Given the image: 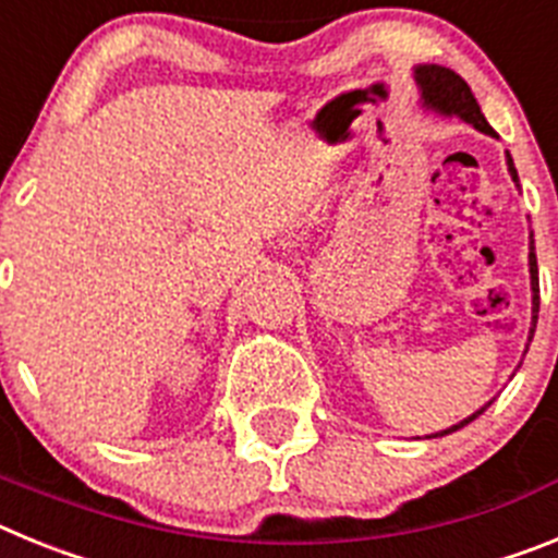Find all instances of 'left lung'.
Masks as SVG:
<instances>
[{"instance_id":"8db88e82","label":"left lung","mask_w":558,"mask_h":558,"mask_svg":"<svg viewBox=\"0 0 558 558\" xmlns=\"http://www.w3.org/2000/svg\"><path fill=\"white\" fill-rule=\"evenodd\" d=\"M416 83L422 86V97H425V106L436 108V111L441 113H458L463 122H470V125H475L477 131L489 133V136H495V131H492V125L486 122V117L481 113V106H477L475 95H472V88L466 86V81H463L461 75H456L452 69H445V66H436V63H430V66H418L416 69ZM509 172L511 179L517 181V170H514V161H511L509 156ZM536 254H534V245H531V288H534V327H536V313H539V279H536ZM534 327H531V338H534ZM489 405H483L481 411H475L472 416H466L463 422H458V425H452L450 430H441L436 433V436H447V433L458 430V427L470 425L472 418L481 416L483 411H486Z\"/></svg>"}]
</instances>
